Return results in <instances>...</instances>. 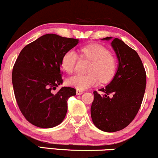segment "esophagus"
I'll use <instances>...</instances> for the list:
<instances>
[{
	"label": "esophagus",
	"instance_id": "obj_1",
	"mask_svg": "<svg viewBox=\"0 0 158 158\" xmlns=\"http://www.w3.org/2000/svg\"><path fill=\"white\" fill-rule=\"evenodd\" d=\"M84 93V91H83L82 90H77V95H81V94H82Z\"/></svg>",
	"mask_w": 158,
	"mask_h": 158
}]
</instances>
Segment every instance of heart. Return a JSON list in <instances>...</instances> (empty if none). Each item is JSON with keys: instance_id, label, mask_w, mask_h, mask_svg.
I'll return each instance as SVG.
<instances>
[{"instance_id": "heart-1", "label": "heart", "mask_w": 158, "mask_h": 158, "mask_svg": "<svg viewBox=\"0 0 158 158\" xmlns=\"http://www.w3.org/2000/svg\"><path fill=\"white\" fill-rule=\"evenodd\" d=\"M81 55L91 61L88 75H75L68 78L67 84L78 90H85L97 85L99 80L107 82L114 77L117 68L116 58L108 49L100 44H90L81 48ZM78 60V54L70 49L63 55L61 67L68 73H73Z\"/></svg>"}]
</instances>
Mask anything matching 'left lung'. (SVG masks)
Listing matches in <instances>:
<instances>
[{"label":"left lung","instance_id":"8db88e82","mask_svg":"<svg viewBox=\"0 0 158 158\" xmlns=\"http://www.w3.org/2000/svg\"><path fill=\"white\" fill-rule=\"evenodd\" d=\"M102 40H112L118 67L111 81L99 89L104 94L94 92L90 114L99 129L114 132L126 128L137 115L146 90V74L137 52L124 41L112 37Z\"/></svg>","mask_w":158,"mask_h":158}]
</instances>
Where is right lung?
<instances>
[{
	"instance_id": "1",
	"label": "right lung",
	"mask_w": 158,
	"mask_h": 158,
	"mask_svg": "<svg viewBox=\"0 0 158 158\" xmlns=\"http://www.w3.org/2000/svg\"><path fill=\"white\" fill-rule=\"evenodd\" d=\"M79 39L46 34L20 52L12 70L14 94L21 113L27 121L40 128H49L62 122L68 110V100L76 89L61 87V59Z\"/></svg>"
}]
</instances>
